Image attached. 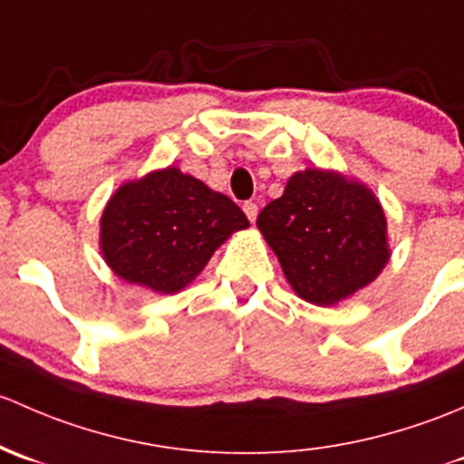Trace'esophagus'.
<instances>
[{
    "instance_id": "34e87169",
    "label": "esophagus",
    "mask_w": 464,
    "mask_h": 464,
    "mask_svg": "<svg viewBox=\"0 0 464 464\" xmlns=\"http://www.w3.org/2000/svg\"><path fill=\"white\" fill-rule=\"evenodd\" d=\"M243 212H246V217L250 218L252 223L256 221V214H259V205L252 203V200H247V203H243Z\"/></svg>"
}]
</instances>
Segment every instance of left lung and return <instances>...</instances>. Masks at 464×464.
<instances>
[{
    "label": "left lung",
    "instance_id": "left-lung-1",
    "mask_svg": "<svg viewBox=\"0 0 464 464\" xmlns=\"http://www.w3.org/2000/svg\"><path fill=\"white\" fill-rule=\"evenodd\" d=\"M256 227L297 297L335 305L380 276L391 259L389 226L375 192L342 171L305 167L270 200Z\"/></svg>",
    "mask_w": 464,
    "mask_h": 464
}]
</instances>
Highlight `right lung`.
<instances>
[{"label": "right lung", "mask_w": 464, "mask_h": 464, "mask_svg": "<svg viewBox=\"0 0 464 464\" xmlns=\"http://www.w3.org/2000/svg\"><path fill=\"white\" fill-rule=\"evenodd\" d=\"M250 221L232 198L169 165L125 180L100 217L104 264L127 284L171 295Z\"/></svg>", "instance_id": "obj_1"}]
</instances>
